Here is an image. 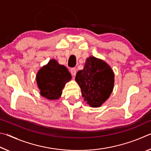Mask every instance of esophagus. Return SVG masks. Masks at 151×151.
I'll return each mask as SVG.
<instances>
[{
	"label": "esophagus",
	"instance_id": "obj_1",
	"mask_svg": "<svg viewBox=\"0 0 151 151\" xmlns=\"http://www.w3.org/2000/svg\"><path fill=\"white\" fill-rule=\"evenodd\" d=\"M70 73L72 74L73 76H75L76 74V69L75 68H72L70 69Z\"/></svg>",
	"mask_w": 151,
	"mask_h": 151
}]
</instances>
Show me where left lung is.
Here are the masks:
<instances>
[{
    "label": "left lung",
    "instance_id": "1",
    "mask_svg": "<svg viewBox=\"0 0 151 151\" xmlns=\"http://www.w3.org/2000/svg\"><path fill=\"white\" fill-rule=\"evenodd\" d=\"M75 81L81 90L84 101L91 107H100L113 91L114 74L103 60L91 56L83 70L76 73Z\"/></svg>",
    "mask_w": 151,
    "mask_h": 151
}]
</instances>
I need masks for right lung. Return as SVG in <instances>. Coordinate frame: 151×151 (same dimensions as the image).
Wrapping results in <instances>:
<instances>
[{"label": "right lung", "instance_id": "obj_1", "mask_svg": "<svg viewBox=\"0 0 151 151\" xmlns=\"http://www.w3.org/2000/svg\"><path fill=\"white\" fill-rule=\"evenodd\" d=\"M72 76L65 66L60 65L55 59H51L39 69L36 81L42 96L50 101L58 100L63 93L66 83Z\"/></svg>", "mask_w": 151, "mask_h": 151}]
</instances>
